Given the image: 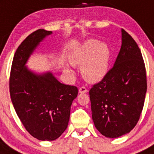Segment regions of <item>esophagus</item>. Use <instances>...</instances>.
Here are the masks:
<instances>
[{
  "instance_id": "34e87169",
  "label": "esophagus",
  "mask_w": 154,
  "mask_h": 154,
  "mask_svg": "<svg viewBox=\"0 0 154 154\" xmlns=\"http://www.w3.org/2000/svg\"><path fill=\"white\" fill-rule=\"evenodd\" d=\"M79 92L80 93H87L88 90L86 87H84V86H82V87L79 88Z\"/></svg>"
}]
</instances>
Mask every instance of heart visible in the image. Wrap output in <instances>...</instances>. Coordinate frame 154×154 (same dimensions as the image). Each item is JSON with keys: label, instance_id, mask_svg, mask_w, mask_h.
<instances>
[{"label": "heart", "instance_id": "obj_1", "mask_svg": "<svg viewBox=\"0 0 154 154\" xmlns=\"http://www.w3.org/2000/svg\"><path fill=\"white\" fill-rule=\"evenodd\" d=\"M111 52L107 43L89 39L72 54L70 62L74 66L82 65V75L89 82H98L109 72Z\"/></svg>", "mask_w": 154, "mask_h": 154}]
</instances>
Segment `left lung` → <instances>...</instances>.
I'll use <instances>...</instances> for the list:
<instances>
[{
    "mask_svg": "<svg viewBox=\"0 0 154 154\" xmlns=\"http://www.w3.org/2000/svg\"><path fill=\"white\" fill-rule=\"evenodd\" d=\"M122 47L114 66L90 90L92 118L106 137L118 138L136 125L146 93V73L141 51L122 29Z\"/></svg>",
    "mask_w": 154,
    "mask_h": 154,
    "instance_id": "8db88e82",
    "label": "left lung"
}]
</instances>
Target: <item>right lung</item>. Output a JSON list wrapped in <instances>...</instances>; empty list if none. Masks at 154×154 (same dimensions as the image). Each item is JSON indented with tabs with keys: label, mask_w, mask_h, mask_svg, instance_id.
<instances>
[{
	"label": "right lung",
	"mask_w": 154,
	"mask_h": 154,
	"mask_svg": "<svg viewBox=\"0 0 154 154\" xmlns=\"http://www.w3.org/2000/svg\"><path fill=\"white\" fill-rule=\"evenodd\" d=\"M51 31L39 29L29 35L14 55L9 90L11 102L27 132L39 140L52 141L68 127L71 105L78 88L61 83L51 72L35 74L25 66L30 54Z\"/></svg>",
	"instance_id": "obj_1"
}]
</instances>
